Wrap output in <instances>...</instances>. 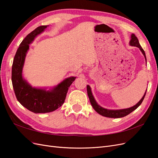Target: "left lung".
<instances>
[{
  "label": "left lung",
  "instance_id": "1",
  "mask_svg": "<svg viewBox=\"0 0 158 158\" xmlns=\"http://www.w3.org/2000/svg\"><path fill=\"white\" fill-rule=\"evenodd\" d=\"M130 45L132 46H135V47H137L140 49V51H142V54L144 55V56H145V59L146 61V54L145 52L142 48V47L140 45V43L138 41V38L136 37V36L135 34H132L131 35V40L130 41ZM87 92H88V95L89 99V101L93 107V108L99 114H102V116L106 117H109V118H121V117H123L127 116V114H130L131 112H132L133 111H135V109H136L138 107H139L140 105L142 103V102H143V100L144 99V97L146 95V93L145 92L144 96L142 97V98L140 100V102H138V103H136L135 106H134L132 107L128 108V109H119V110H109L107 109H104L102 107H100L99 105L97 103V102H95V100L93 96V95L92 94V91H91V88L88 85H87Z\"/></svg>",
  "mask_w": 158,
  "mask_h": 158
}]
</instances>
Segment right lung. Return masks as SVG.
I'll return each mask as SVG.
<instances>
[{"instance_id": "right-lung-1", "label": "right lung", "mask_w": 158, "mask_h": 158, "mask_svg": "<svg viewBox=\"0 0 158 158\" xmlns=\"http://www.w3.org/2000/svg\"><path fill=\"white\" fill-rule=\"evenodd\" d=\"M47 26L37 27L24 38L14 56L12 67V82L18 101L35 113H49L60 107L64 102L69 88L76 79L66 78L54 89L46 91L32 88L22 78V68L29 44Z\"/></svg>"}]
</instances>
